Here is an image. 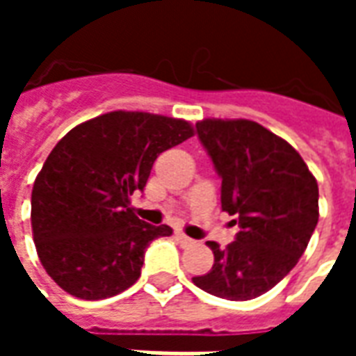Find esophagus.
<instances>
[{
  "label": "esophagus",
  "mask_w": 356,
  "mask_h": 356,
  "mask_svg": "<svg viewBox=\"0 0 356 356\" xmlns=\"http://www.w3.org/2000/svg\"><path fill=\"white\" fill-rule=\"evenodd\" d=\"M175 236H177L179 244H181V246H193L194 244V240L188 238V236H186V234H183V232H175Z\"/></svg>",
  "instance_id": "1"
}]
</instances>
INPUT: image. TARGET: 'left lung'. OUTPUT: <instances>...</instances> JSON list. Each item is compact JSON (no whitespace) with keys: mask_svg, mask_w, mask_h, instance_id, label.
<instances>
[{"mask_svg":"<svg viewBox=\"0 0 356 356\" xmlns=\"http://www.w3.org/2000/svg\"><path fill=\"white\" fill-rule=\"evenodd\" d=\"M202 147L221 177V208L240 231L227 248L208 242L213 267L200 290L248 301L296 267L318 223V185L298 150L250 120H202Z\"/></svg>","mask_w":356,"mask_h":356,"instance_id":"left-lung-1","label":"left lung"}]
</instances>
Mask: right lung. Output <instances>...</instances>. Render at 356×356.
Masks as SVG:
<instances>
[{
	"instance_id": "right-lung-1",
	"label": "right lung",
	"mask_w": 356,
	"mask_h": 356,
	"mask_svg": "<svg viewBox=\"0 0 356 356\" xmlns=\"http://www.w3.org/2000/svg\"><path fill=\"white\" fill-rule=\"evenodd\" d=\"M185 120L116 110L76 125L51 150L32 188V232L47 275L80 299H106L139 280L168 225L133 213L163 150L193 137Z\"/></svg>"
}]
</instances>
